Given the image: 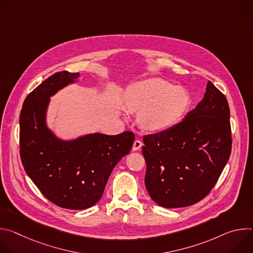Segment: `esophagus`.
<instances>
[{
  "label": "esophagus",
  "mask_w": 253,
  "mask_h": 253,
  "mask_svg": "<svg viewBox=\"0 0 253 253\" xmlns=\"http://www.w3.org/2000/svg\"><path fill=\"white\" fill-rule=\"evenodd\" d=\"M142 145H143V143H142V141L140 139H135V141L133 143V147H132L133 151L139 150L142 147Z\"/></svg>",
  "instance_id": "esophagus-1"
}]
</instances>
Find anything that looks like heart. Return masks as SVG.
Returning <instances> with one entry per match:
<instances>
[{
	"label": "heart",
	"mask_w": 253,
	"mask_h": 253,
	"mask_svg": "<svg viewBox=\"0 0 253 253\" xmlns=\"http://www.w3.org/2000/svg\"><path fill=\"white\" fill-rule=\"evenodd\" d=\"M189 102L185 89L158 78L132 85L125 95L129 111H141L138 122L148 131H161L172 126L184 114Z\"/></svg>",
	"instance_id": "1"
}]
</instances>
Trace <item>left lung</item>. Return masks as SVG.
I'll return each instance as SVG.
<instances>
[{
	"instance_id": "left-lung-1",
	"label": "left lung",
	"mask_w": 253,
	"mask_h": 253,
	"mask_svg": "<svg viewBox=\"0 0 253 253\" xmlns=\"http://www.w3.org/2000/svg\"><path fill=\"white\" fill-rule=\"evenodd\" d=\"M145 186L160 206L178 208L202 200L231 153L226 97L210 81L204 98L178 124L143 137Z\"/></svg>"
}]
</instances>
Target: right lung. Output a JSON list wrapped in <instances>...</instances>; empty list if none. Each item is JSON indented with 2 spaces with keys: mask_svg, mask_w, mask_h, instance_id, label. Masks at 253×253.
Masks as SVG:
<instances>
[{
  "mask_svg": "<svg viewBox=\"0 0 253 253\" xmlns=\"http://www.w3.org/2000/svg\"><path fill=\"white\" fill-rule=\"evenodd\" d=\"M79 76L68 71L50 76L26 97L20 114V155L26 173L48 200L74 210L100 200L112 170L135 139L131 131L71 141L53 134L46 125L50 97Z\"/></svg>",
  "mask_w": 253,
  "mask_h": 253,
  "instance_id": "right-lung-1",
  "label": "right lung"
}]
</instances>
